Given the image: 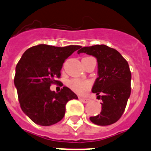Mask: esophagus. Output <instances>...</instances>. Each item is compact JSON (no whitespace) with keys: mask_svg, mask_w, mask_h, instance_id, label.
<instances>
[{"mask_svg":"<svg viewBox=\"0 0 151 151\" xmlns=\"http://www.w3.org/2000/svg\"><path fill=\"white\" fill-rule=\"evenodd\" d=\"M80 101H81V102H83V103H85V104H86V103H88V101H90V100H89V99H88V98H84V97H80Z\"/></svg>","mask_w":151,"mask_h":151,"instance_id":"esophagus-1","label":"esophagus"}]
</instances>
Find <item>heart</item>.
I'll use <instances>...</instances> for the list:
<instances>
[{
	"label": "heart",
	"instance_id": "b5f03b06",
	"mask_svg": "<svg viewBox=\"0 0 151 151\" xmlns=\"http://www.w3.org/2000/svg\"><path fill=\"white\" fill-rule=\"evenodd\" d=\"M67 85L72 90L74 91L77 93H81L90 87V83L88 81L79 80V79H72L69 81Z\"/></svg>",
	"mask_w": 151,
	"mask_h": 151
}]
</instances>
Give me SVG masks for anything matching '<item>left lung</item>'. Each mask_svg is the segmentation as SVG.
Instances as JSON below:
<instances>
[{"mask_svg": "<svg viewBox=\"0 0 151 151\" xmlns=\"http://www.w3.org/2000/svg\"><path fill=\"white\" fill-rule=\"evenodd\" d=\"M86 53L97 60V78L92 92L102 100L101 113L89 119L100 126L110 125L121 117L131 95L132 74L128 63L116 50L106 45L80 47L78 54Z\"/></svg>", "mask_w": 151, "mask_h": 151, "instance_id": "left-lung-1", "label": "left lung"}]
</instances>
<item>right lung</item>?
I'll list each match as a JSON object with an SVG mask.
<instances>
[{"label":"right lung","instance_id":"right-lung-1","mask_svg":"<svg viewBox=\"0 0 151 151\" xmlns=\"http://www.w3.org/2000/svg\"><path fill=\"white\" fill-rule=\"evenodd\" d=\"M81 46L64 47L40 44L27 49L16 67L14 84L22 111L40 126H50L64 117L65 104L78 99L73 91L64 86L60 92L50 89L58 84L65 60Z\"/></svg>","mask_w":151,"mask_h":151}]
</instances>
